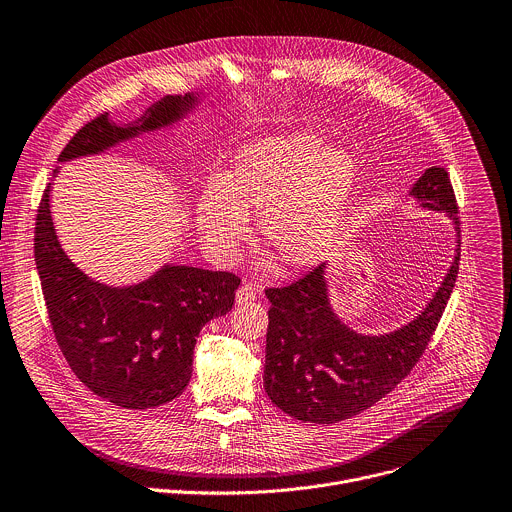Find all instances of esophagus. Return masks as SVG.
<instances>
[{"instance_id": "obj_1", "label": "esophagus", "mask_w": 512, "mask_h": 512, "mask_svg": "<svg viewBox=\"0 0 512 512\" xmlns=\"http://www.w3.org/2000/svg\"><path fill=\"white\" fill-rule=\"evenodd\" d=\"M256 296H258V288L252 286V284H248V282H244V284L238 288V292H236V302H238V304H248V302H252Z\"/></svg>"}]
</instances>
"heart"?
I'll list each match as a JSON object with an SVG mask.
<instances>
[{
    "label": "heart",
    "mask_w": 512,
    "mask_h": 512,
    "mask_svg": "<svg viewBox=\"0 0 512 512\" xmlns=\"http://www.w3.org/2000/svg\"><path fill=\"white\" fill-rule=\"evenodd\" d=\"M358 170L350 154L310 134L242 148L218 188L202 194L198 226L218 258H230L260 214L264 246L290 268L312 266L336 248L354 198Z\"/></svg>",
    "instance_id": "b5f03b06"
}]
</instances>
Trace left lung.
<instances>
[{"label":"left lung","instance_id":"obj_1","mask_svg":"<svg viewBox=\"0 0 512 512\" xmlns=\"http://www.w3.org/2000/svg\"><path fill=\"white\" fill-rule=\"evenodd\" d=\"M424 208L446 212L460 236L458 204L444 168H428L410 192ZM460 242V240H458ZM460 248L434 298L410 324L382 336L346 328L330 310L324 264L288 286L266 288L270 300L264 388L302 422L334 424L392 392L426 350L458 276Z\"/></svg>","mask_w":512,"mask_h":512}]
</instances>
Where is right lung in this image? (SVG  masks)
Instances as JSON below:
<instances>
[{
	"label": "right lung",
	"mask_w": 512,
	"mask_h": 512,
	"mask_svg": "<svg viewBox=\"0 0 512 512\" xmlns=\"http://www.w3.org/2000/svg\"><path fill=\"white\" fill-rule=\"evenodd\" d=\"M194 94L166 96L138 122L116 126L108 112L84 124L60 160L102 152L116 142L176 122ZM34 256L50 324L72 372L100 398L132 410L180 396L192 376L202 326L234 306L240 278L194 266H164L150 280L110 288L80 272L60 248L50 186L38 206Z\"/></svg>",
	"instance_id": "add662e5"
}]
</instances>
